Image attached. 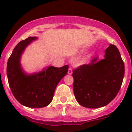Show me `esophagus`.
<instances>
[{
  "instance_id": "1",
  "label": "esophagus",
  "mask_w": 132,
  "mask_h": 132,
  "mask_svg": "<svg viewBox=\"0 0 132 132\" xmlns=\"http://www.w3.org/2000/svg\"><path fill=\"white\" fill-rule=\"evenodd\" d=\"M68 73L69 74V75H72V68H69V69H68Z\"/></svg>"
}]
</instances>
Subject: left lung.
<instances>
[{
  "instance_id": "obj_1",
  "label": "left lung",
  "mask_w": 132,
  "mask_h": 132,
  "mask_svg": "<svg viewBox=\"0 0 132 132\" xmlns=\"http://www.w3.org/2000/svg\"><path fill=\"white\" fill-rule=\"evenodd\" d=\"M125 66L119 50L110 44L104 58L94 57L91 63L72 71L73 90L76 101L84 107L96 109L109 104L123 82Z\"/></svg>"
}]
</instances>
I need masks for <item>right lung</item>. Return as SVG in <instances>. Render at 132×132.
Segmentation results:
<instances>
[{
	"label": "right lung",
	"mask_w": 132,
	"mask_h": 132,
	"mask_svg": "<svg viewBox=\"0 0 132 132\" xmlns=\"http://www.w3.org/2000/svg\"><path fill=\"white\" fill-rule=\"evenodd\" d=\"M37 37H28L16 45L9 57L7 75L9 86L15 98L21 104L30 108L48 105L57 84L67 74L68 66L61 68L47 66L41 71L28 74L22 68L21 57L26 48Z\"/></svg>",
	"instance_id": "right-lung-1"
}]
</instances>
